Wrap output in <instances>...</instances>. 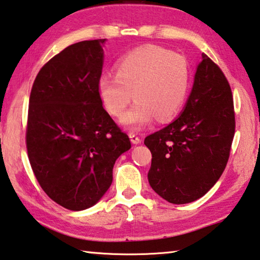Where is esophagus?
I'll return each instance as SVG.
<instances>
[{
	"label": "esophagus",
	"mask_w": 260,
	"mask_h": 260,
	"mask_svg": "<svg viewBox=\"0 0 260 260\" xmlns=\"http://www.w3.org/2000/svg\"><path fill=\"white\" fill-rule=\"evenodd\" d=\"M129 137H130V139H131V142H133L134 144L142 143V139H140V137H139V136H138L137 134L130 133V134H129Z\"/></svg>",
	"instance_id": "obj_1"
}]
</instances>
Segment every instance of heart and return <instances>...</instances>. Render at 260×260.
I'll use <instances>...</instances> for the list:
<instances>
[{"instance_id": "1", "label": "heart", "mask_w": 260, "mask_h": 260, "mask_svg": "<svg viewBox=\"0 0 260 260\" xmlns=\"http://www.w3.org/2000/svg\"><path fill=\"white\" fill-rule=\"evenodd\" d=\"M190 86V67L181 54L158 46H145L124 55L116 74H104L98 80V94L107 112L122 117L133 100L137 101L123 123L140 129L154 116L167 121L180 112Z\"/></svg>"}]
</instances>
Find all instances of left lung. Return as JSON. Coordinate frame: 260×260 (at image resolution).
Returning <instances> with one entry per match:
<instances>
[{
    "label": "left lung",
    "mask_w": 260,
    "mask_h": 260,
    "mask_svg": "<svg viewBox=\"0 0 260 260\" xmlns=\"http://www.w3.org/2000/svg\"><path fill=\"white\" fill-rule=\"evenodd\" d=\"M202 56L183 113L144 140L152 153L150 185L172 204L194 202L218 182L235 134L231 85L218 64Z\"/></svg>",
    "instance_id": "1"
}]
</instances>
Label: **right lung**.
<instances>
[{"label":"right lung","mask_w":260,"mask_h":260,"mask_svg":"<svg viewBox=\"0 0 260 260\" xmlns=\"http://www.w3.org/2000/svg\"><path fill=\"white\" fill-rule=\"evenodd\" d=\"M105 41H80L55 55L38 72L29 95V164L46 194L71 211L100 201L115 161L131 147L98 94Z\"/></svg>","instance_id":"obj_1"}]
</instances>
